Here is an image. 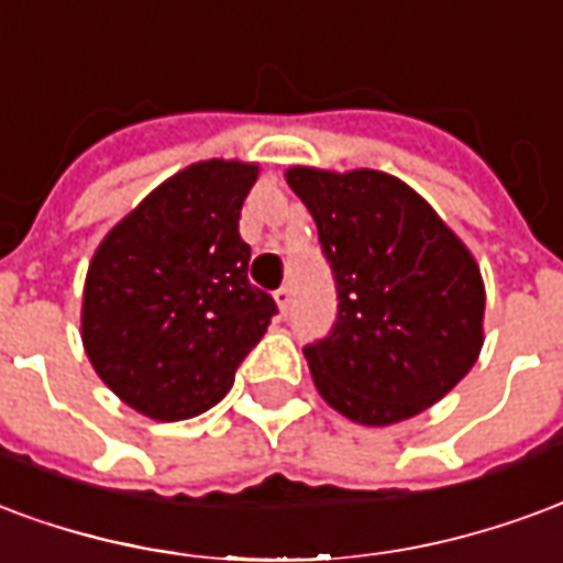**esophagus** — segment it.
<instances>
[{"label":"esophagus","instance_id":"34e87169","mask_svg":"<svg viewBox=\"0 0 563 563\" xmlns=\"http://www.w3.org/2000/svg\"><path fill=\"white\" fill-rule=\"evenodd\" d=\"M290 299H294V290H290V287H278V290H276V306H278V309H282V311H287V309H290Z\"/></svg>","mask_w":563,"mask_h":563}]
</instances>
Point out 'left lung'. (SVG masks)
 <instances>
[{"mask_svg":"<svg viewBox=\"0 0 563 563\" xmlns=\"http://www.w3.org/2000/svg\"><path fill=\"white\" fill-rule=\"evenodd\" d=\"M339 285L330 339L302 354L321 399L360 426H396L432 408L483 347L486 285L462 236L399 176L294 164Z\"/></svg>","mask_w":563,"mask_h":563,"instance_id":"8db88e82","label":"left lung"}]
</instances>
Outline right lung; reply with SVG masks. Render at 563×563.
I'll return each instance as SVG.
<instances>
[{
	"instance_id": "1",
	"label": "right lung",
	"mask_w": 563,
	"mask_h": 563,
	"mask_svg": "<svg viewBox=\"0 0 563 563\" xmlns=\"http://www.w3.org/2000/svg\"><path fill=\"white\" fill-rule=\"evenodd\" d=\"M261 164L207 158L167 176L113 224L89 261L80 339L96 375L131 411L191 420L233 387L276 314L249 282L242 200Z\"/></svg>"
}]
</instances>
